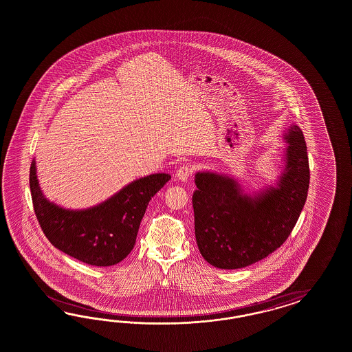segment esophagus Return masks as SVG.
<instances>
[{"label": "esophagus", "instance_id": "1", "mask_svg": "<svg viewBox=\"0 0 352 352\" xmlns=\"http://www.w3.org/2000/svg\"><path fill=\"white\" fill-rule=\"evenodd\" d=\"M192 174V168L190 165H182L181 168L177 171V179L181 182H186Z\"/></svg>", "mask_w": 352, "mask_h": 352}]
</instances>
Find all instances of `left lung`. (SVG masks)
Returning a JSON list of instances; mask_svg holds the SVG:
<instances>
[{
  "mask_svg": "<svg viewBox=\"0 0 352 352\" xmlns=\"http://www.w3.org/2000/svg\"><path fill=\"white\" fill-rule=\"evenodd\" d=\"M283 169L275 186L246 193L228 174L197 171L192 205L195 234L204 259L222 270L250 266L284 244L298 221L309 184L302 130L290 125Z\"/></svg>",
  "mask_w": 352,
  "mask_h": 352,
  "instance_id": "1",
  "label": "left lung"
}]
</instances>
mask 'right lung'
<instances>
[{"mask_svg":"<svg viewBox=\"0 0 352 352\" xmlns=\"http://www.w3.org/2000/svg\"><path fill=\"white\" fill-rule=\"evenodd\" d=\"M170 178L166 173L139 178L106 201L81 210L64 209L43 196L34 160L30 187L34 213L47 240L84 263L108 267L121 262L133 250L147 205Z\"/></svg>","mask_w":352,"mask_h":352,"instance_id":"obj_1","label":"right lung"}]
</instances>
